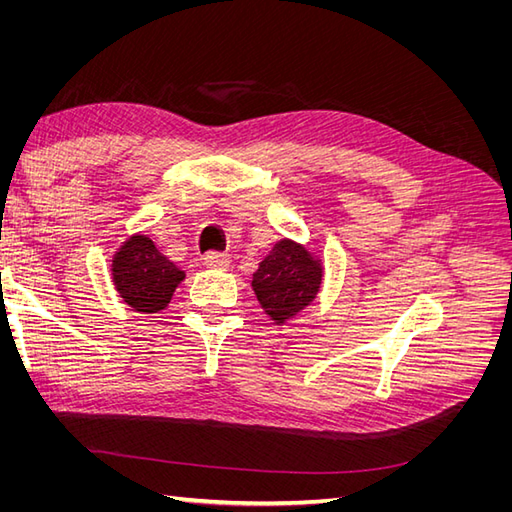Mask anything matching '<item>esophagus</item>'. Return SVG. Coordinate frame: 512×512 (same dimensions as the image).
I'll return each instance as SVG.
<instances>
[{
	"instance_id": "34e87169",
	"label": "esophagus",
	"mask_w": 512,
	"mask_h": 512,
	"mask_svg": "<svg viewBox=\"0 0 512 512\" xmlns=\"http://www.w3.org/2000/svg\"><path fill=\"white\" fill-rule=\"evenodd\" d=\"M228 256L220 254V252H209L203 256V265L207 269H226L228 267Z\"/></svg>"
}]
</instances>
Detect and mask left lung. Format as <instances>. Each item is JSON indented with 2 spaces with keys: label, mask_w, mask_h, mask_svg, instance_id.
<instances>
[{
  "label": "left lung",
  "mask_w": 512,
  "mask_h": 512,
  "mask_svg": "<svg viewBox=\"0 0 512 512\" xmlns=\"http://www.w3.org/2000/svg\"><path fill=\"white\" fill-rule=\"evenodd\" d=\"M320 282V260L301 243L282 239L262 258L252 277V288L265 314L282 324L316 299Z\"/></svg>",
  "instance_id": "1"
}]
</instances>
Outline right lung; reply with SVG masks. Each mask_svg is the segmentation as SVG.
I'll return each instance as SVG.
<instances>
[{
    "label": "right lung",
    "mask_w": 512,
    "mask_h": 512,
    "mask_svg": "<svg viewBox=\"0 0 512 512\" xmlns=\"http://www.w3.org/2000/svg\"><path fill=\"white\" fill-rule=\"evenodd\" d=\"M111 271L123 303L141 314L162 312L185 277L147 235H132L123 243Z\"/></svg>",
    "instance_id": "right-lung-1"
}]
</instances>
